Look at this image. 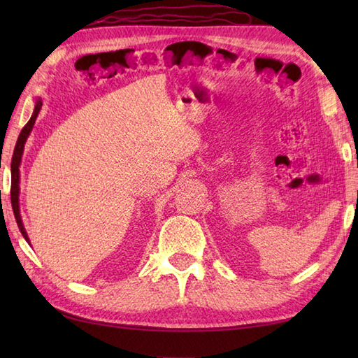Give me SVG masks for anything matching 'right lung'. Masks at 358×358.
<instances>
[{"label": "right lung", "mask_w": 358, "mask_h": 358, "mask_svg": "<svg viewBox=\"0 0 358 358\" xmlns=\"http://www.w3.org/2000/svg\"><path fill=\"white\" fill-rule=\"evenodd\" d=\"M43 106L41 98H36L35 100V106H34V113L30 120L27 121V124L22 127V131L18 136L17 146H15L13 150V157H12V164H10V172H12V187H10V200H12V209H13V215L15 220H17V224L20 227V232L22 234V237L27 243H30L29 235L24 229V224H22L21 220V214H20V164H21V157H22V150H24V144L27 141V136L30 135L35 124V120L38 117V112H40Z\"/></svg>", "instance_id": "add662e5"}]
</instances>
